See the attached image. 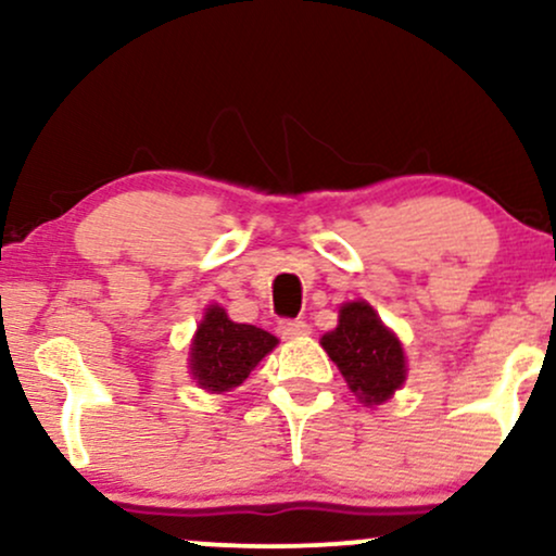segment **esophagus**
<instances>
[{"instance_id": "obj_1", "label": "esophagus", "mask_w": 556, "mask_h": 556, "mask_svg": "<svg viewBox=\"0 0 556 556\" xmlns=\"http://www.w3.org/2000/svg\"><path fill=\"white\" fill-rule=\"evenodd\" d=\"M279 334L287 337V340H295V337L311 334V327L300 318H285V321H279Z\"/></svg>"}]
</instances>
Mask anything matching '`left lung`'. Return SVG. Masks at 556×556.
<instances>
[{
  "label": "left lung",
  "instance_id": "8db88e82",
  "mask_svg": "<svg viewBox=\"0 0 556 556\" xmlns=\"http://www.w3.org/2000/svg\"><path fill=\"white\" fill-rule=\"evenodd\" d=\"M321 348L363 405H381L405 384L402 344L366 300L342 305L340 324L321 337Z\"/></svg>",
  "mask_w": 556,
  "mask_h": 556
}]
</instances>
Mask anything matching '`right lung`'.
<instances>
[{
  "label": "right lung",
  "instance_id": "right-lung-1",
  "mask_svg": "<svg viewBox=\"0 0 556 556\" xmlns=\"http://www.w3.org/2000/svg\"><path fill=\"white\" fill-rule=\"evenodd\" d=\"M274 348L277 337L269 331L235 324L222 305H208L190 342V374L206 392H229L240 387Z\"/></svg>",
  "mask_w": 556,
  "mask_h": 556
}]
</instances>
